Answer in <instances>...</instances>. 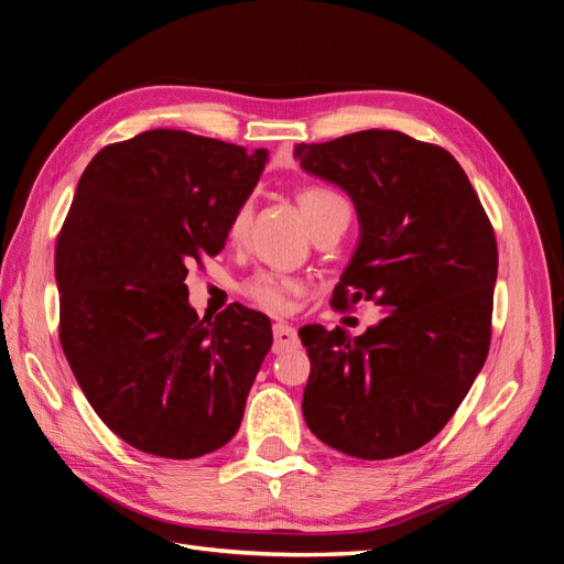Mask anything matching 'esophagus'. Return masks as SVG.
<instances>
[{
    "instance_id": "34e87169",
    "label": "esophagus",
    "mask_w": 564,
    "mask_h": 564,
    "mask_svg": "<svg viewBox=\"0 0 564 564\" xmlns=\"http://www.w3.org/2000/svg\"><path fill=\"white\" fill-rule=\"evenodd\" d=\"M272 336H275V344H272V350L275 352H284L289 348L299 346L296 329L289 327V324H284V322H278L275 327H272Z\"/></svg>"
}]
</instances>
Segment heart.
I'll list each match as a JSON object with an SVG mask.
<instances>
[{"instance_id":"b5f03b06","label":"heart","mask_w":564,"mask_h":564,"mask_svg":"<svg viewBox=\"0 0 564 564\" xmlns=\"http://www.w3.org/2000/svg\"><path fill=\"white\" fill-rule=\"evenodd\" d=\"M296 199H299V207L303 212L305 224L311 226L313 232H317L322 226H327L329 220H334L340 212H348L344 197H340L334 191H329V187H324V185L301 187ZM251 209H253L251 197H247V199L237 204V209L232 212L230 226H228L230 240H235V242L242 240L247 228H249ZM299 289H301V284L294 278L282 275V272L256 270L253 275H249L242 282L240 292L253 305H259V308H265L270 313H282L289 305V299L299 294Z\"/></svg>"}]
</instances>
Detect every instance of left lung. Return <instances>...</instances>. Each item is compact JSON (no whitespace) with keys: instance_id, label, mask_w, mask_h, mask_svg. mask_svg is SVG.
<instances>
[{"instance_id":"8db88e82","label":"left lung","mask_w":564,"mask_h":564,"mask_svg":"<svg viewBox=\"0 0 564 564\" xmlns=\"http://www.w3.org/2000/svg\"><path fill=\"white\" fill-rule=\"evenodd\" d=\"M305 172L350 195L360 245L336 284V311L388 313L350 336L303 327L308 429L338 452L383 460L431 442L464 402L491 340L499 251L480 197L445 148L367 129L299 143Z\"/></svg>"}]
</instances>
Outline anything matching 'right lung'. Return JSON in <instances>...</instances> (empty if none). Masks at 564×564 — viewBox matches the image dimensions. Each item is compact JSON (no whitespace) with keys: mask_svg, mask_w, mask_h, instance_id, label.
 Masks as SVG:
<instances>
[{"mask_svg":"<svg viewBox=\"0 0 564 564\" xmlns=\"http://www.w3.org/2000/svg\"><path fill=\"white\" fill-rule=\"evenodd\" d=\"M265 150L176 129L110 143L84 169L56 240L58 336L94 412L127 445L197 458L232 440L272 346L270 319L187 305V268L226 245Z\"/></svg>","mask_w":564,"mask_h":564,"instance_id":"add662e5","label":"right lung"}]
</instances>
